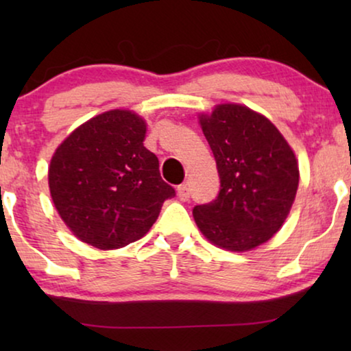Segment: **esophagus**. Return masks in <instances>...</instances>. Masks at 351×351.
<instances>
[{
	"label": "esophagus",
	"instance_id": "1",
	"mask_svg": "<svg viewBox=\"0 0 351 351\" xmlns=\"http://www.w3.org/2000/svg\"><path fill=\"white\" fill-rule=\"evenodd\" d=\"M177 196L180 201H189L190 199V189L186 184H182L177 186Z\"/></svg>",
	"mask_w": 351,
	"mask_h": 351
}]
</instances>
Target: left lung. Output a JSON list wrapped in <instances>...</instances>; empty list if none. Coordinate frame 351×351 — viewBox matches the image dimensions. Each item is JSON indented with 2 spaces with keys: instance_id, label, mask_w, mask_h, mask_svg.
<instances>
[{
  "instance_id": "left-lung-1",
  "label": "left lung",
  "mask_w": 351,
  "mask_h": 351,
  "mask_svg": "<svg viewBox=\"0 0 351 351\" xmlns=\"http://www.w3.org/2000/svg\"><path fill=\"white\" fill-rule=\"evenodd\" d=\"M217 162L220 191L195 206L199 232L214 246L246 252L280 232L299 189V162L285 136L262 113L217 104L198 114Z\"/></svg>"
}]
</instances>
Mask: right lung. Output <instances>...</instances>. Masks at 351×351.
Here are the masks:
<instances>
[{"label": "right lung", "instance_id": "add662e5", "mask_svg": "<svg viewBox=\"0 0 351 351\" xmlns=\"http://www.w3.org/2000/svg\"><path fill=\"white\" fill-rule=\"evenodd\" d=\"M147 123L114 108L71 131L51 158L47 182L60 219L80 241L112 251L150 232L176 195L143 147Z\"/></svg>", "mask_w": 351, "mask_h": 351}]
</instances>
